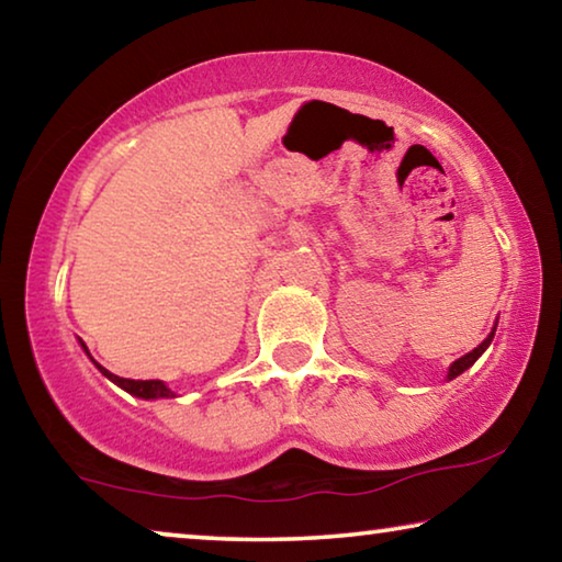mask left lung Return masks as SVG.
Instances as JSON below:
<instances>
[{
    "label": "left lung",
    "mask_w": 562,
    "mask_h": 562,
    "mask_svg": "<svg viewBox=\"0 0 562 562\" xmlns=\"http://www.w3.org/2000/svg\"><path fill=\"white\" fill-rule=\"evenodd\" d=\"M493 331H496V329H493ZM493 331H491V335H488L486 339H483V341H481V345H479V347H475L473 351H469V355H465V357H461V359H456V361H453V364H451V369H449V379H453V376H459V374H463V372H465V369H469V367L473 364V361H475V359H479V357L483 355V351H486V347L491 345V339H493Z\"/></svg>",
    "instance_id": "8db88e82"
}]
</instances>
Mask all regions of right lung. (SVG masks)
Segmentation results:
<instances>
[{"mask_svg":"<svg viewBox=\"0 0 562 562\" xmlns=\"http://www.w3.org/2000/svg\"><path fill=\"white\" fill-rule=\"evenodd\" d=\"M83 347V345H81ZM87 349V347H83ZM87 355H89V349H87ZM93 364H97V361H93ZM99 367V372L103 374V376H109L113 384H119L121 389H126L128 394H133V396H140V398H160V396H173V392H170V389L164 384V382H158V379H123V376H116V374H111L109 369H103L101 364H97Z\"/></svg>","mask_w":562,"mask_h":562,"instance_id":"obj_1","label":"right lung"}]
</instances>
